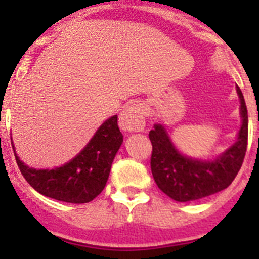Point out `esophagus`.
<instances>
[{"instance_id":"34e87169","label":"esophagus","mask_w":259,"mask_h":259,"mask_svg":"<svg viewBox=\"0 0 259 259\" xmlns=\"http://www.w3.org/2000/svg\"><path fill=\"white\" fill-rule=\"evenodd\" d=\"M122 130L128 132H140L145 127V107L141 104H132L123 110L119 116Z\"/></svg>"}]
</instances>
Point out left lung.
Returning a JSON list of instances; mask_svg holds the SVG:
<instances>
[{
	"mask_svg": "<svg viewBox=\"0 0 259 259\" xmlns=\"http://www.w3.org/2000/svg\"><path fill=\"white\" fill-rule=\"evenodd\" d=\"M240 98L241 127L236 143L215 159H197L176 149L166 128L157 123L149 132L153 152L152 174L158 188L178 202H188L223 191L233 182L241 168L248 145V110L241 89Z\"/></svg>",
	"mask_w": 259,
	"mask_h": 259,
	"instance_id": "obj_1",
	"label": "left lung"
}]
</instances>
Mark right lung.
<instances>
[{
  "mask_svg": "<svg viewBox=\"0 0 259 259\" xmlns=\"http://www.w3.org/2000/svg\"><path fill=\"white\" fill-rule=\"evenodd\" d=\"M122 143L118 115H113L100 125L84 149L71 161L52 170H37L20 161L11 139L18 167L32 188L47 197L70 203H87L104 191Z\"/></svg>",
  "mask_w": 259,
  "mask_h": 259,
  "instance_id": "right-lung-1",
  "label": "right lung"
}]
</instances>
